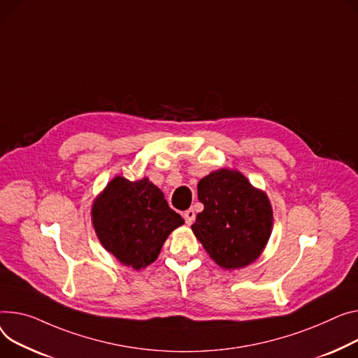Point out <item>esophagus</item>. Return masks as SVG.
Returning a JSON list of instances; mask_svg holds the SVG:
<instances>
[{
	"label": "esophagus",
	"mask_w": 358,
	"mask_h": 358,
	"mask_svg": "<svg viewBox=\"0 0 358 358\" xmlns=\"http://www.w3.org/2000/svg\"><path fill=\"white\" fill-rule=\"evenodd\" d=\"M182 216H184L185 223L189 226V224H193V222H194V219H196V213H194L193 208H188L187 211H184Z\"/></svg>",
	"instance_id": "obj_1"
}]
</instances>
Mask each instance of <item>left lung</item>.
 Listing matches in <instances>:
<instances>
[{
    "mask_svg": "<svg viewBox=\"0 0 358 358\" xmlns=\"http://www.w3.org/2000/svg\"><path fill=\"white\" fill-rule=\"evenodd\" d=\"M197 193L204 210L192 230L206 252L224 269L250 265L272 233L273 211L268 196L242 173L227 169L201 178Z\"/></svg>",
    "mask_w": 358,
    "mask_h": 358,
    "instance_id": "obj_1",
    "label": "left lung"
}]
</instances>
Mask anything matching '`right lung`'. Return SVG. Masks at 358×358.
<instances>
[{
  "mask_svg": "<svg viewBox=\"0 0 358 358\" xmlns=\"http://www.w3.org/2000/svg\"><path fill=\"white\" fill-rule=\"evenodd\" d=\"M92 223L102 246L138 271L157 260L166 237L184 220L148 178L117 176L93 201Z\"/></svg>",
  "mask_w": 358,
  "mask_h": 358,
  "instance_id": "obj_1",
  "label": "right lung"
}]
</instances>
